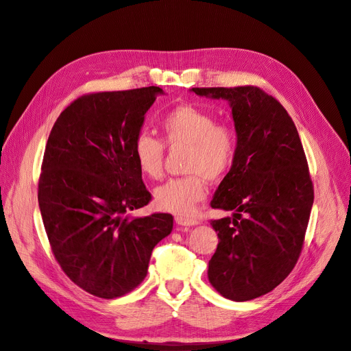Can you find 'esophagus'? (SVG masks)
<instances>
[{
	"label": "esophagus",
	"mask_w": 351,
	"mask_h": 351,
	"mask_svg": "<svg viewBox=\"0 0 351 351\" xmlns=\"http://www.w3.org/2000/svg\"><path fill=\"white\" fill-rule=\"evenodd\" d=\"M175 221H176L179 226H195V224H198V220L189 219V217H185V216H176V217H175Z\"/></svg>",
	"instance_id": "34e87169"
}]
</instances>
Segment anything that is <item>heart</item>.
Here are the masks:
<instances>
[{"label":"heart","mask_w":351,"mask_h":351,"mask_svg":"<svg viewBox=\"0 0 351 351\" xmlns=\"http://www.w3.org/2000/svg\"><path fill=\"white\" fill-rule=\"evenodd\" d=\"M162 138L169 147H188L182 178L167 180L154 192L159 208L191 216L207 195V182H219L230 172L239 152V134L229 122H217L213 112L195 105H178L160 118ZM132 156L140 172L150 179L163 175L165 145L152 134L134 138Z\"/></svg>","instance_id":"1"}]
</instances>
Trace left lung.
<instances>
[{
	"label": "left lung",
	"mask_w": 351,
	"mask_h": 351,
	"mask_svg": "<svg viewBox=\"0 0 351 351\" xmlns=\"http://www.w3.org/2000/svg\"><path fill=\"white\" fill-rule=\"evenodd\" d=\"M230 101L239 152L211 201L234 210L211 220L217 250L208 280L221 296L252 300L276 289L300 256L313 204V184L295 122L280 101L255 86L194 87Z\"/></svg>",
	"instance_id": "1"
}]
</instances>
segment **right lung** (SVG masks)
<instances>
[{
	"mask_svg": "<svg viewBox=\"0 0 351 351\" xmlns=\"http://www.w3.org/2000/svg\"><path fill=\"white\" fill-rule=\"evenodd\" d=\"M160 87L77 97L45 147L38 201L52 254L74 285L101 299L134 290L173 217H130L149 204L132 144Z\"/></svg>",
	"mask_w": 351,
	"mask_h": 351,
	"instance_id": "add662e5",
	"label": "right lung"
}]
</instances>
